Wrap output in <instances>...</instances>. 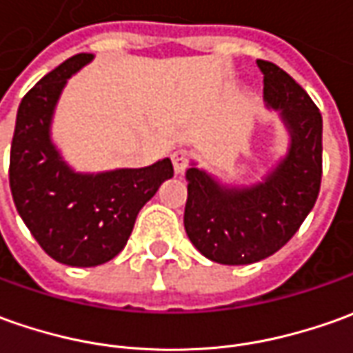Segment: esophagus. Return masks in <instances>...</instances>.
Here are the masks:
<instances>
[{"label":"esophagus","instance_id":"esophagus-1","mask_svg":"<svg viewBox=\"0 0 353 353\" xmlns=\"http://www.w3.org/2000/svg\"><path fill=\"white\" fill-rule=\"evenodd\" d=\"M172 164H174L176 174H183L187 164H189V152L183 150V148H177V150H174V154H172Z\"/></svg>","mask_w":353,"mask_h":353}]
</instances>
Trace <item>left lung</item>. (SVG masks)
Wrapping results in <instances>:
<instances>
[{
	"mask_svg": "<svg viewBox=\"0 0 353 353\" xmlns=\"http://www.w3.org/2000/svg\"><path fill=\"white\" fill-rule=\"evenodd\" d=\"M263 96L288 133L286 157L249 187L222 185L205 170H187L183 224L191 243L220 265H251L274 255L311 212L323 176V117L284 69L257 59Z\"/></svg>",
	"mask_w": 353,
	"mask_h": 353,
	"instance_id": "1",
	"label": "left lung"
}]
</instances>
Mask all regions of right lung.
Instances as JSON below:
<instances>
[{
  "mask_svg": "<svg viewBox=\"0 0 353 353\" xmlns=\"http://www.w3.org/2000/svg\"><path fill=\"white\" fill-rule=\"evenodd\" d=\"M77 54L42 77L17 112L9 160L13 201L46 253L69 267H98L125 247L137 214L174 176L172 160L81 174L52 143V117L67 79L92 61Z\"/></svg>",
  "mask_w": 353,
  "mask_h": 353,
  "instance_id": "right-lung-1",
  "label": "right lung"
}]
</instances>
